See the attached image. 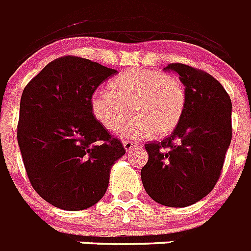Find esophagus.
I'll use <instances>...</instances> for the list:
<instances>
[{"instance_id": "esophagus-1", "label": "esophagus", "mask_w": 251, "mask_h": 251, "mask_svg": "<svg viewBox=\"0 0 251 251\" xmlns=\"http://www.w3.org/2000/svg\"><path fill=\"white\" fill-rule=\"evenodd\" d=\"M123 146H124V150L127 151V152H129V151L134 150V148L137 147L136 143H133V142H130V141H124Z\"/></svg>"}]
</instances>
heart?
Segmentation results:
<instances>
[{
	"label": "heart",
	"mask_w": 251,
	"mask_h": 251,
	"mask_svg": "<svg viewBox=\"0 0 251 251\" xmlns=\"http://www.w3.org/2000/svg\"><path fill=\"white\" fill-rule=\"evenodd\" d=\"M110 92H95L90 98L94 119L106 130L124 138L143 139L154 133L166 137L179 124L186 109V88L181 79L156 69H130L109 83Z\"/></svg>",
	"instance_id": "b5f03b06"
}]
</instances>
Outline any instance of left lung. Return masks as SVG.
<instances>
[{
  "label": "left lung",
  "instance_id": "obj_1",
  "mask_svg": "<svg viewBox=\"0 0 251 251\" xmlns=\"http://www.w3.org/2000/svg\"><path fill=\"white\" fill-rule=\"evenodd\" d=\"M186 88V109L171 136L145 145L148 162L141 177L151 199L170 207L196 203L220 178L232 136L231 99L201 69L181 63L166 66Z\"/></svg>",
  "mask_w": 251,
  "mask_h": 251
}]
</instances>
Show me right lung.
<instances>
[{
  "mask_svg": "<svg viewBox=\"0 0 251 251\" xmlns=\"http://www.w3.org/2000/svg\"><path fill=\"white\" fill-rule=\"evenodd\" d=\"M117 70L89 59L57 57L28 81L20 101L17 141L35 191L55 207L77 211L105 194L110 168L126 153L95 121L90 98Z\"/></svg>",
  "mask_w": 251,
  "mask_h": 251,
  "instance_id": "obj_1",
  "label": "right lung"
}]
</instances>
